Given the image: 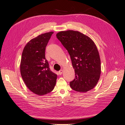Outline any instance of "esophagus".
<instances>
[{"label":"esophagus","mask_w":125,"mask_h":125,"mask_svg":"<svg viewBox=\"0 0 125 125\" xmlns=\"http://www.w3.org/2000/svg\"><path fill=\"white\" fill-rule=\"evenodd\" d=\"M62 71H63V70H62V69L58 71V73H59V74L61 75V74L62 73Z\"/></svg>","instance_id":"1"}]
</instances>
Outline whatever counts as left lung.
I'll list each match as a JSON object with an SVG mask.
<instances>
[{
    "label": "left lung",
    "mask_w": 125,
    "mask_h": 125,
    "mask_svg": "<svg viewBox=\"0 0 125 125\" xmlns=\"http://www.w3.org/2000/svg\"><path fill=\"white\" fill-rule=\"evenodd\" d=\"M57 38L70 56L75 71V78L70 82L72 89L86 92L94 88L100 77L101 60L94 42L78 31L59 32Z\"/></svg>",
    "instance_id": "8db88e82"
}]
</instances>
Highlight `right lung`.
Instances as JSON below:
<instances>
[{
    "label": "right lung",
    "instance_id": "obj_1",
    "mask_svg": "<svg viewBox=\"0 0 125 125\" xmlns=\"http://www.w3.org/2000/svg\"><path fill=\"white\" fill-rule=\"evenodd\" d=\"M53 33L42 34L30 40L22 52V78L29 89L39 95L51 92L56 84L57 75L51 71L45 58V48Z\"/></svg>",
    "mask_w": 125,
    "mask_h": 125
}]
</instances>
